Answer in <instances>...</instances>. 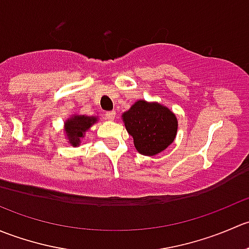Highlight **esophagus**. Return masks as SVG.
Masks as SVG:
<instances>
[{"instance_id":"obj_1","label":"esophagus","mask_w":249,"mask_h":249,"mask_svg":"<svg viewBox=\"0 0 249 249\" xmlns=\"http://www.w3.org/2000/svg\"><path fill=\"white\" fill-rule=\"evenodd\" d=\"M105 118H106L107 120H114L115 112H114V110H110V112H106V113H105Z\"/></svg>"}]
</instances>
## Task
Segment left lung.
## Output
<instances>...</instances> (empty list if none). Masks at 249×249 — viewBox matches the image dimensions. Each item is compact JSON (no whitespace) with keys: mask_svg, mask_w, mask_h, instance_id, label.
<instances>
[{"mask_svg":"<svg viewBox=\"0 0 249 249\" xmlns=\"http://www.w3.org/2000/svg\"><path fill=\"white\" fill-rule=\"evenodd\" d=\"M123 122L140 154H159L175 141L178 122L175 113L158 102L139 100L123 113Z\"/></svg>","mask_w":249,"mask_h":249,"instance_id":"1","label":"left lung"}]
</instances>
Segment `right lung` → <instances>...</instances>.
I'll list each match as a JSON object with an SVG mask.
<instances>
[{"label":"right lung","instance_id":"obj_1","mask_svg":"<svg viewBox=\"0 0 249 249\" xmlns=\"http://www.w3.org/2000/svg\"><path fill=\"white\" fill-rule=\"evenodd\" d=\"M97 122L96 117H88V115H72L65 122V132L70 144L73 147L79 145L80 140L84 137V134Z\"/></svg>","mask_w":249,"mask_h":249}]
</instances>
